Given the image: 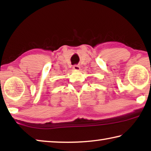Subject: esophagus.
I'll return each instance as SVG.
<instances>
[{"label": "esophagus", "instance_id": "34e87169", "mask_svg": "<svg viewBox=\"0 0 151 151\" xmlns=\"http://www.w3.org/2000/svg\"><path fill=\"white\" fill-rule=\"evenodd\" d=\"M73 68L76 70H80V66H79L78 65H75L73 66Z\"/></svg>", "mask_w": 151, "mask_h": 151}]
</instances>
